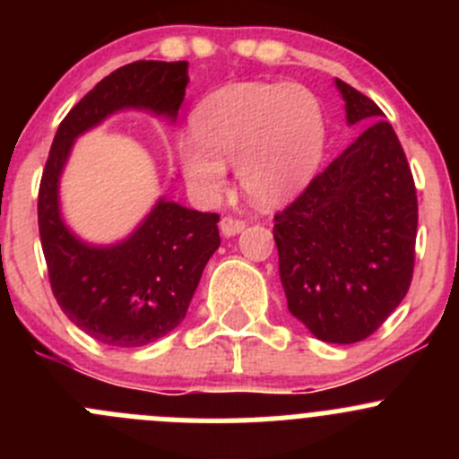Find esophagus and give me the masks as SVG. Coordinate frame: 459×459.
<instances>
[{
	"label": "esophagus",
	"instance_id": "1",
	"mask_svg": "<svg viewBox=\"0 0 459 459\" xmlns=\"http://www.w3.org/2000/svg\"><path fill=\"white\" fill-rule=\"evenodd\" d=\"M244 229H247V221L244 220H235V217H221L220 230L224 238H233V235L242 233Z\"/></svg>",
	"mask_w": 459,
	"mask_h": 459
}]
</instances>
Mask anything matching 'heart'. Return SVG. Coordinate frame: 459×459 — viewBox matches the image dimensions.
<instances>
[{
	"mask_svg": "<svg viewBox=\"0 0 459 459\" xmlns=\"http://www.w3.org/2000/svg\"><path fill=\"white\" fill-rule=\"evenodd\" d=\"M191 135L179 137L178 157L188 188L212 202L235 164L248 200L271 208L293 200L313 179L324 155L322 106L298 84H230L193 110Z\"/></svg>",
	"mask_w": 459,
	"mask_h": 459,
	"instance_id": "1",
	"label": "heart"
}]
</instances>
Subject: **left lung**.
I'll return each mask as SVG.
<instances>
[{"label": "left lung", "mask_w": 459, "mask_h": 459, "mask_svg": "<svg viewBox=\"0 0 459 459\" xmlns=\"http://www.w3.org/2000/svg\"><path fill=\"white\" fill-rule=\"evenodd\" d=\"M346 122L368 124L302 195L275 215L273 238L289 311L317 340H367L409 293L418 195L395 131L373 100L335 80Z\"/></svg>", "instance_id": "8db88e82"}]
</instances>
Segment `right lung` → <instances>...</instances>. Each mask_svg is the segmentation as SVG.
<instances>
[{
  "mask_svg": "<svg viewBox=\"0 0 459 459\" xmlns=\"http://www.w3.org/2000/svg\"><path fill=\"white\" fill-rule=\"evenodd\" d=\"M186 84L188 62L142 59L113 71L59 124L41 175L37 221L50 289L64 316L108 346L151 344L186 317L204 266L220 247V215L161 197L126 239L95 247L64 224L59 178L77 137L117 110L175 122Z\"/></svg>",
  "mask_w": 459,
  "mask_h": 459,
  "instance_id": "obj_1",
  "label": "right lung"
}]
</instances>
